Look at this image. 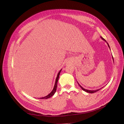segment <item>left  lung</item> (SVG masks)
<instances>
[{"mask_svg": "<svg viewBox=\"0 0 124 124\" xmlns=\"http://www.w3.org/2000/svg\"><path fill=\"white\" fill-rule=\"evenodd\" d=\"M101 39L102 40H103V41H105L106 42H107V41L105 40V39H104L102 37H101ZM107 44H108V47L109 48V49H110V47H109V45H108V44L107 42ZM112 58H113V61H114V58H113V56H112ZM77 83H78V85L80 86V87L82 88V89L83 90H84V91H85V92H87V93H95V92H98L99 90H100V89H101L102 88H103V87H102V88H100V89H96V90H87V89H85V88H83L80 84L78 83V82H77Z\"/></svg>", "mask_w": 124, "mask_h": 124, "instance_id": "8db88e82", "label": "left lung"}]
</instances>
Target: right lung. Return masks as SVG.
Returning <instances> with one entry per match:
<instances>
[{
    "mask_svg": "<svg viewBox=\"0 0 124 124\" xmlns=\"http://www.w3.org/2000/svg\"><path fill=\"white\" fill-rule=\"evenodd\" d=\"M61 70H62V69L59 71V72H58V73L57 74L56 79V81H55V85H54V88H53V90H52V92L48 95H47V96H44V97H40V98H38V99H48L50 98V97H51V96H53L55 94V92H56V90H57V82H58V79H59V75H60V74Z\"/></svg>",
    "mask_w": 124,
    "mask_h": 124,
    "instance_id": "obj_1",
    "label": "right lung"
}]
</instances>
